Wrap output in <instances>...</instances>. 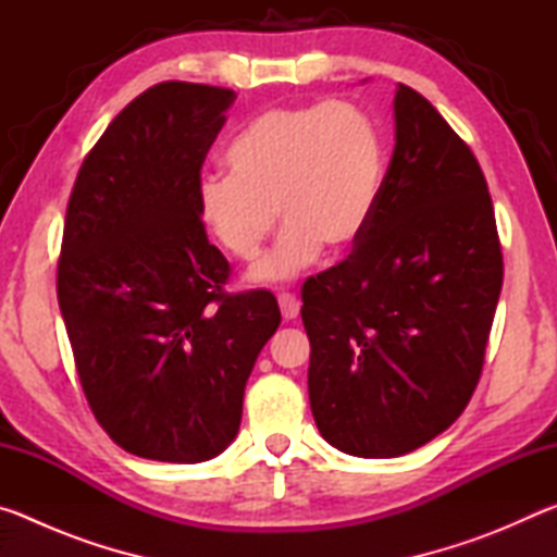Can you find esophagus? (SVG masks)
<instances>
[{"label":"esophagus","mask_w":557,"mask_h":557,"mask_svg":"<svg viewBox=\"0 0 557 557\" xmlns=\"http://www.w3.org/2000/svg\"><path fill=\"white\" fill-rule=\"evenodd\" d=\"M277 301H280V312H282V317L287 319V322H289V319H297V314H299L297 295H292V292H282Z\"/></svg>","instance_id":"obj_1"}]
</instances>
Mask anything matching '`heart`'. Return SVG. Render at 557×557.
I'll return each instance as SVG.
<instances>
[{
	"label": "heart",
	"mask_w": 557,
	"mask_h": 557,
	"mask_svg": "<svg viewBox=\"0 0 557 557\" xmlns=\"http://www.w3.org/2000/svg\"><path fill=\"white\" fill-rule=\"evenodd\" d=\"M231 172L199 178L196 206L211 238L238 260H252L285 223L256 282L295 277L322 248L348 252L373 219L385 176L381 129L344 100L272 108L252 117L225 149Z\"/></svg>",
	"instance_id": "b5f03b06"
}]
</instances>
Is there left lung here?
I'll list each match as a JSON object with an SVG mask.
<instances>
[{
	"mask_svg": "<svg viewBox=\"0 0 557 557\" xmlns=\"http://www.w3.org/2000/svg\"><path fill=\"white\" fill-rule=\"evenodd\" d=\"M395 149L369 228L301 285L309 403L354 457H400L445 432L484 369L504 282L476 157L418 90L395 92Z\"/></svg>",
	"mask_w": 557,
	"mask_h": 557,
	"instance_id": "1",
	"label": "left lung"
}]
</instances>
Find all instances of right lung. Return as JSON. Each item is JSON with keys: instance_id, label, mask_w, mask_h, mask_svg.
<instances>
[{"instance_id": "1", "label": "right lung", "mask_w": 557, "mask_h": 557, "mask_svg": "<svg viewBox=\"0 0 557 557\" xmlns=\"http://www.w3.org/2000/svg\"><path fill=\"white\" fill-rule=\"evenodd\" d=\"M235 92L164 81L83 159L55 272L92 414L129 455L194 465L238 435L243 393L280 326L268 289L231 295V265L196 206Z\"/></svg>"}]
</instances>
